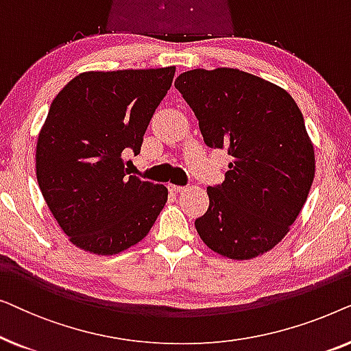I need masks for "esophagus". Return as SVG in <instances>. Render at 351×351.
<instances>
[{
  "mask_svg": "<svg viewBox=\"0 0 351 351\" xmlns=\"http://www.w3.org/2000/svg\"><path fill=\"white\" fill-rule=\"evenodd\" d=\"M167 189H169L171 191H177V193H179V191H184V190H185V186H182V185H174V184H169V185H167Z\"/></svg>",
  "mask_w": 351,
  "mask_h": 351,
  "instance_id": "34e87169",
  "label": "esophagus"
}]
</instances>
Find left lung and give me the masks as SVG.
Instances as JSON below:
<instances>
[{"mask_svg":"<svg viewBox=\"0 0 351 351\" xmlns=\"http://www.w3.org/2000/svg\"><path fill=\"white\" fill-rule=\"evenodd\" d=\"M174 86L193 110L206 145L232 156L225 180L208 186L209 208L195 220L206 246L247 261L286 237L315 177L304 117L280 86L238 69H196Z\"/></svg>","mask_w":351,"mask_h":351,"instance_id":"1","label":"left lung"}]
</instances>
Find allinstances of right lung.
<instances>
[{
  "label": "right lung",
  "instance_id": "obj_1",
  "mask_svg": "<svg viewBox=\"0 0 351 351\" xmlns=\"http://www.w3.org/2000/svg\"><path fill=\"white\" fill-rule=\"evenodd\" d=\"M176 66L86 71L56 99L36 143L47 208L80 249L113 256L142 241L167 201L165 185L128 176Z\"/></svg>",
  "mask_w": 351,
  "mask_h": 351
}]
</instances>
